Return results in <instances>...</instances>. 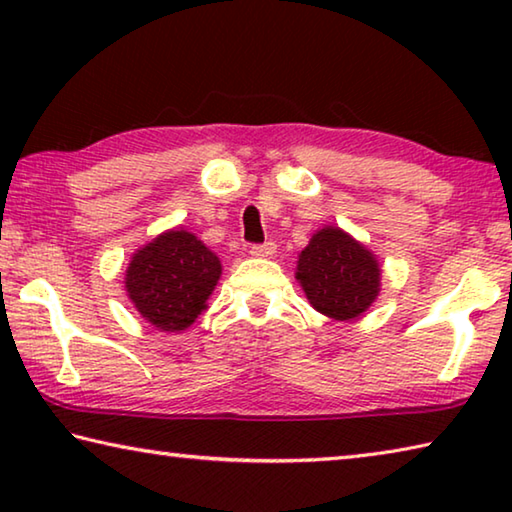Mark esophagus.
<instances>
[{"instance_id": "34e87169", "label": "esophagus", "mask_w": 512, "mask_h": 512, "mask_svg": "<svg viewBox=\"0 0 512 512\" xmlns=\"http://www.w3.org/2000/svg\"><path fill=\"white\" fill-rule=\"evenodd\" d=\"M275 250H277V246L273 244V241H264V244L250 246V255H253V257H273Z\"/></svg>"}]
</instances>
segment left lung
<instances>
[{
	"label": "left lung",
	"instance_id": "1",
	"mask_svg": "<svg viewBox=\"0 0 512 512\" xmlns=\"http://www.w3.org/2000/svg\"><path fill=\"white\" fill-rule=\"evenodd\" d=\"M296 277L320 314L350 320L379 293V264L368 248L339 228H323L298 259Z\"/></svg>",
	"mask_w": 512,
	"mask_h": 512
}]
</instances>
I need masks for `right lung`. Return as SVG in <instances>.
Listing matches in <instances>:
<instances>
[{
	"label": "right lung",
	"mask_w": 512,
	"mask_h": 512,
	"mask_svg": "<svg viewBox=\"0 0 512 512\" xmlns=\"http://www.w3.org/2000/svg\"><path fill=\"white\" fill-rule=\"evenodd\" d=\"M219 275V257L203 241L185 230H171L133 255L126 291L151 325L180 332L205 309Z\"/></svg>",
	"instance_id": "obj_1"
}]
</instances>
